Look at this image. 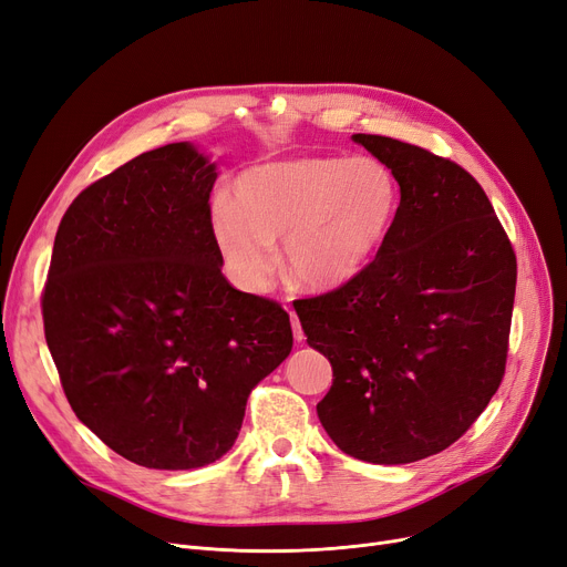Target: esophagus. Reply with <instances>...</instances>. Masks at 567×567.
Masks as SVG:
<instances>
[{
	"label": "esophagus",
	"mask_w": 567,
	"mask_h": 567,
	"mask_svg": "<svg viewBox=\"0 0 567 567\" xmlns=\"http://www.w3.org/2000/svg\"><path fill=\"white\" fill-rule=\"evenodd\" d=\"M291 317V329H293V340H303V331H301V321H299V317H296L293 312L289 315Z\"/></svg>",
	"instance_id": "obj_1"
}]
</instances>
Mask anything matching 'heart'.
Segmentation results:
<instances>
[{
	"label": "heart",
	"instance_id": "obj_1",
	"mask_svg": "<svg viewBox=\"0 0 567 567\" xmlns=\"http://www.w3.org/2000/svg\"><path fill=\"white\" fill-rule=\"evenodd\" d=\"M402 212L395 172L377 158L296 156L236 176L234 202L212 206V234L231 280L261 291L282 238L285 274L303 289L333 291L379 257Z\"/></svg>",
	"mask_w": 567,
	"mask_h": 567
}]
</instances>
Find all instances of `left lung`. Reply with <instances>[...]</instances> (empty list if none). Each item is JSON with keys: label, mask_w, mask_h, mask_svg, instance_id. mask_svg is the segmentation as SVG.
Wrapping results in <instances>:
<instances>
[{"label": "left lung", "mask_w": 567, "mask_h": 567, "mask_svg": "<svg viewBox=\"0 0 567 567\" xmlns=\"http://www.w3.org/2000/svg\"><path fill=\"white\" fill-rule=\"evenodd\" d=\"M351 140L395 172L400 218L359 278L293 308L333 368L326 434L355 460L409 464L449 449L496 393L517 259L466 169L393 137Z\"/></svg>", "instance_id": "8db88e82"}]
</instances>
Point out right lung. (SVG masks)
<instances>
[{
    "label": "right lung",
    "instance_id": "obj_1",
    "mask_svg": "<svg viewBox=\"0 0 567 567\" xmlns=\"http://www.w3.org/2000/svg\"><path fill=\"white\" fill-rule=\"evenodd\" d=\"M218 163L193 142L82 190L54 236L43 323L71 409L122 457L220 460L250 391L291 351L289 315L234 289L212 234Z\"/></svg>",
    "mask_w": 567,
    "mask_h": 567
}]
</instances>
